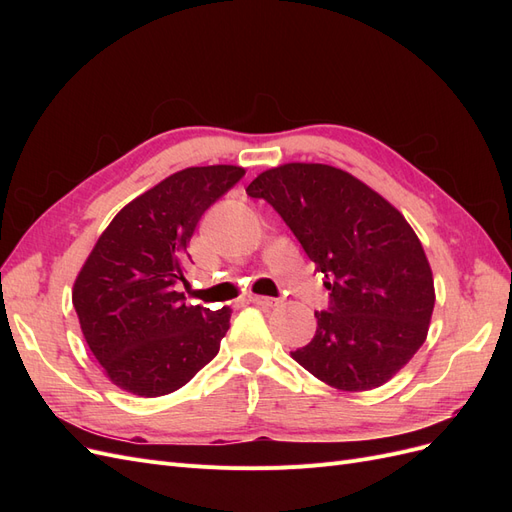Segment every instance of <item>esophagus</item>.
<instances>
[{"instance_id":"obj_1","label":"esophagus","mask_w":512,"mask_h":512,"mask_svg":"<svg viewBox=\"0 0 512 512\" xmlns=\"http://www.w3.org/2000/svg\"><path fill=\"white\" fill-rule=\"evenodd\" d=\"M254 305H260V307H275L277 303H280V301H277V299H271V297H258V294H254V297L250 299Z\"/></svg>"}]
</instances>
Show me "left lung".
<instances>
[{
  "instance_id": "obj_1",
  "label": "left lung",
  "mask_w": 512,
  "mask_h": 512,
  "mask_svg": "<svg viewBox=\"0 0 512 512\" xmlns=\"http://www.w3.org/2000/svg\"><path fill=\"white\" fill-rule=\"evenodd\" d=\"M247 196L282 215L316 271L329 309L292 359L339 391L391 380L423 346L436 303L416 232L389 200L346 170L292 162L260 173Z\"/></svg>"
}]
</instances>
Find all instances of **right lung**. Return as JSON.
<instances>
[{
    "instance_id": "obj_1",
    "label": "right lung",
    "mask_w": 512,
    "mask_h": 512,
    "mask_svg": "<svg viewBox=\"0 0 512 512\" xmlns=\"http://www.w3.org/2000/svg\"><path fill=\"white\" fill-rule=\"evenodd\" d=\"M245 175L241 166H192L123 207L76 277L72 303L89 350L119 389L168 395L220 350L230 309L185 305L188 245L203 213Z\"/></svg>"
}]
</instances>
